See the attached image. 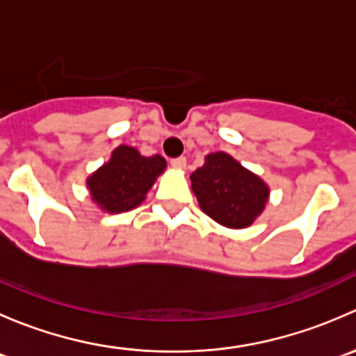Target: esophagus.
Here are the masks:
<instances>
[{
	"label": "esophagus",
	"instance_id": "obj_1",
	"mask_svg": "<svg viewBox=\"0 0 356 356\" xmlns=\"http://www.w3.org/2000/svg\"><path fill=\"white\" fill-rule=\"evenodd\" d=\"M170 163H172V167L177 168V170H184V168H186V158L184 156L174 158V160H172Z\"/></svg>",
	"mask_w": 356,
	"mask_h": 356
}]
</instances>
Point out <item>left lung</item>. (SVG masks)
Here are the masks:
<instances>
[{
  "mask_svg": "<svg viewBox=\"0 0 356 356\" xmlns=\"http://www.w3.org/2000/svg\"><path fill=\"white\" fill-rule=\"evenodd\" d=\"M201 210L227 229H246L264 213L270 188L225 152L208 153L191 175Z\"/></svg>",
  "mask_w": 356,
  "mask_h": 356,
  "instance_id": "8db88e82",
  "label": "left lung"
}]
</instances>
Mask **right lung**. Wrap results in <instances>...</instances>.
<instances>
[{"label":"right lung","mask_w":356,"mask_h":356,"mask_svg":"<svg viewBox=\"0 0 356 356\" xmlns=\"http://www.w3.org/2000/svg\"><path fill=\"white\" fill-rule=\"evenodd\" d=\"M167 168L161 155L143 156L134 146L120 145L108 161L86 179L92 203L106 213L138 208L146 200L156 179Z\"/></svg>","instance_id":"add662e5"}]
</instances>
